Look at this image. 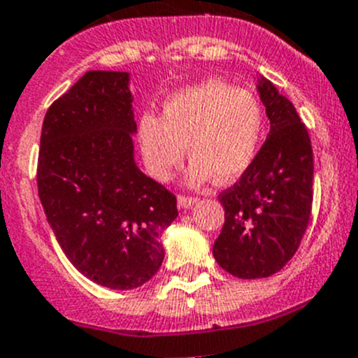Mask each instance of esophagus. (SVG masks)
Masks as SVG:
<instances>
[{"mask_svg":"<svg viewBox=\"0 0 358 358\" xmlns=\"http://www.w3.org/2000/svg\"><path fill=\"white\" fill-rule=\"evenodd\" d=\"M197 197H189V196H180L178 197V206L183 208V210H187V208H192L194 204L197 203Z\"/></svg>","mask_w":358,"mask_h":358,"instance_id":"1","label":"esophagus"}]
</instances>
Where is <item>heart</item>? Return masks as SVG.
I'll list each match as a JSON object with an SVG mask.
<instances>
[{
  "label": "heart",
  "mask_w": 358,
  "mask_h": 358,
  "mask_svg": "<svg viewBox=\"0 0 358 358\" xmlns=\"http://www.w3.org/2000/svg\"><path fill=\"white\" fill-rule=\"evenodd\" d=\"M262 106L253 92L222 80H204L166 99L162 117L143 113L138 143L148 175L168 182L187 152V185L213 175L220 182L241 176L255 159L262 134Z\"/></svg>",
  "instance_id": "heart-1"
}]
</instances>
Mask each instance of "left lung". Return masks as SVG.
<instances>
[{
	"mask_svg": "<svg viewBox=\"0 0 358 358\" xmlns=\"http://www.w3.org/2000/svg\"><path fill=\"white\" fill-rule=\"evenodd\" d=\"M257 92L269 134L238 183L220 194L225 222L213 245L222 269L236 278L275 275L294 257L310 224L313 150L292 103L264 76Z\"/></svg>",
	"mask_w": 358,
	"mask_h": 358,
	"instance_id": "8db88e82",
	"label": "left lung"
}]
</instances>
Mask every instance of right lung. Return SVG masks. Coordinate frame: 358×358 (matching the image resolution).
<instances>
[{"label": "right lung", "mask_w": 358, "mask_h": 358, "mask_svg": "<svg viewBox=\"0 0 358 358\" xmlns=\"http://www.w3.org/2000/svg\"><path fill=\"white\" fill-rule=\"evenodd\" d=\"M127 71H87L41 126L38 194L69 262L112 290L147 283L164 260L161 236L176 197L134 161Z\"/></svg>", "instance_id": "1"}]
</instances>
